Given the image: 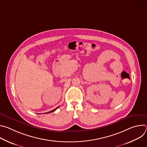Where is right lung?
I'll use <instances>...</instances> for the list:
<instances>
[{
	"instance_id": "right-lung-1",
	"label": "right lung",
	"mask_w": 147,
	"mask_h": 147,
	"mask_svg": "<svg viewBox=\"0 0 147 147\" xmlns=\"http://www.w3.org/2000/svg\"><path fill=\"white\" fill-rule=\"evenodd\" d=\"M59 108V107H57L56 109H53V110H52V111H50V112H47V113H51V112H53V111H56L57 108Z\"/></svg>"
}]
</instances>
